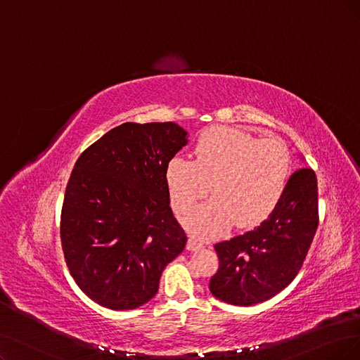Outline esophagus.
I'll list each match as a JSON object with an SVG mask.
<instances>
[{"label": "esophagus", "mask_w": 360, "mask_h": 360, "mask_svg": "<svg viewBox=\"0 0 360 360\" xmlns=\"http://www.w3.org/2000/svg\"><path fill=\"white\" fill-rule=\"evenodd\" d=\"M202 246H203V245L198 243L194 237H190V238H188V243H187V249H188V250H198Z\"/></svg>", "instance_id": "esophagus-1"}]
</instances>
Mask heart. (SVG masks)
Segmentation results:
<instances>
[{
    "instance_id": "b5f03b06",
    "label": "heart",
    "mask_w": 360,
    "mask_h": 360,
    "mask_svg": "<svg viewBox=\"0 0 360 360\" xmlns=\"http://www.w3.org/2000/svg\"><path fill=\"white\" fill-rule=\"evenodd\" d=\"M194 160L173 157L166 184L173 209L188 212L209 190L212 200L184 219L198 237H218L236 222L250 229L267 219L285 194L290 153L276 138L259 139L249 131L215 126L200 133Z\"/></svg>"
}]
</instances>
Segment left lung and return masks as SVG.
<instances>
[{
  "label": "left lung",
  "instance_id": "1",
  "mask_svg": "<svg viewBox=\"0 0 360 360\" xmlns=\"http://www.w3.org/2000/svg\"><path fill=\"white\" fill-rule=\"evenodd\" d=\"M319 224L317 178L298 169L288 181L276 209L257 229L215 245L219 269L212 295L249 307L283 290L302 267Z\"/></svg>",
  "mask_w": 360,
  "mask_h": 360
}]
</instances>
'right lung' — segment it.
Wrapping results in <instances>:
<instances>
[{"label":"right lung","mask_w":360,"mask_h":360,"mask_svg":"<svg viewBox=\"0 0 360 360\" xmlns=\"http://www.w3.org/2000/svg\"><path fill=\"white\" fill-rule=\"evenodd\" d=\"M187 131L167 123H123L78 157L66 185L60 240L75 283L102 307L133 310L158 290L187 243L169 206V160Z\"/></svg>","instance_id":"obj_1"}]
</instances>
